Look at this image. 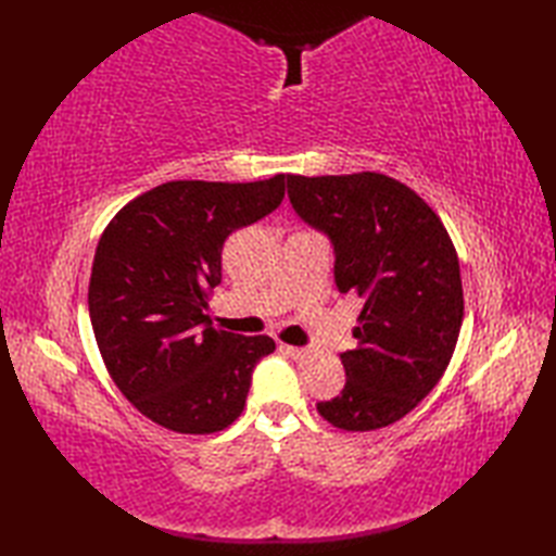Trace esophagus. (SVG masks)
Listing matches in <instances>:
<instances>
[{"mask_svg":"<svg viewBox=\"0 0 556 556\" xmlns=\"http://www.w3.org/2000/svg\"><path fill=\"white\" fill-rule=\"evenodd\" d=\"M281 349H285L289 356L296 358V361H303V358L311 356V349H305V346H289V344H285Z\"/></svg>","mask_w":556,"mask_h":556,"instance_id":"34e87169","label":"esophagus"}]
</instances>
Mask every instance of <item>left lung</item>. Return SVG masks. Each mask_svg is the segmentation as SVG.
Wrapping results in <instances>:
<instances>
[{"instance_id":"8db88e82","label":"left lung","mask_w":556,"mask_h":556,"mask_svg":"<svg viewBox=\"0 0 556 556\" xmlns=\"http://www.w3.org/2000/svg\"><path fill=\"white\" fill-rule=\"evenodd\" d=\"M296 215L334 251V285L358 293L356 349L339 353L346 384L317 410L368 432L401 420L444 375L464 323L454 243L425 200L384 174L287 176Z\"/></svg>"}]
</instances>
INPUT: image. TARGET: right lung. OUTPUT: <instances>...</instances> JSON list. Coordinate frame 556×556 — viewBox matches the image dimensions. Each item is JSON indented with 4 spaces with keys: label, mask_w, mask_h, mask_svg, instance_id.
<instances>
[{
    "label": "right lung",
    "mask_w": 556,
    "mask_h": 556,
    "mask_svg": "<svg viewBox=\"0 0 556 556\" xmlns=\"http://www.w3.org/2000/svg\"><path fill=\"white\" fill-rule=\"evenodd\" d=\"M285 174L253 184L169 181L138 195L104 229L88 287L102 361L131 404L184 434L241 416L269 337L219 332L205 315L222 281V245L275 212Z\"/></svg>",
    "instance_id": "right-lung-1"
}]
</instances>
